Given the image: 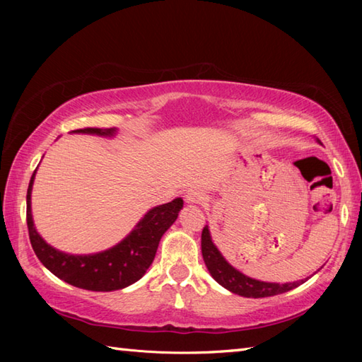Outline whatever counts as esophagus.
Returning <instances> with one entry per match:
<instances>
[{
	"instance_id": "34e87169",
	"label": "esophagus",
	"mask_w": 362,
	"mask_h": 362,
	"mask_svg": "<svg viewBox=\"0 0 362 362\" xmlns=\"http://www.w3.org/2000/svg\"><path fill=\"white\" fill-rule=\"evenodd\" d=\"M205 201V194L201 189H188L185 194V202L189 205H197Z\"/></svg>"
}]
</instances>
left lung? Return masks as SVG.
Wrapping results in <instances>:
<instances>
[{
    "label": "left lung",
    "mask_w": 362,
    "mask_h": 362,
    "mask_svg": "<svg viewBox=\"0 0 362 362\" xmlns=\"http://www.w3.org/2000/svg\"><path fill=\"white\" fill-rule=\"evenodd\" d=\"M319 143V140H317ZM202 257L205 261V266L209 269L210 275L216 280L222 288L228 289L233 294L243 296V297H252V298H261V297H272L283 294L294 289L300 284L305 283V280L292 281V283H271V281H261L257 279H252L238 271L228 261L224 258V255L219 252L216 244L211 240L210 227L205 226L202 230Z\"/></svg>",
    "instance_id": "1"
}]
</instances>
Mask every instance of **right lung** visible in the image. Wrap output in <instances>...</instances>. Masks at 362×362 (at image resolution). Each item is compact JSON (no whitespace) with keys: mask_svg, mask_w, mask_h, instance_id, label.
Segmentation results:
<instances>
[{"mask_svg":"<svg viewBox=\"0 0 362 362\" xmlns=\"http://www.w3.org/2000/svg\"><path fill=\"white\" fill-rule=\"evenodd\" d=\"M71 134L113 138L118 134V129L88 127L73 130ZM35 173L37 169L30 177L26 194V221L30 244H33L37 258L49 272L57 279L81 289L109 292L124 289L140 280L156 258L161 236L174 224L183 209L182 197H175L171 202L153 206L136 222L130 233L113 247L88 253V255H74V253H66L52 247L37 232L33 209H30V194H33Z\"/></svg>","mask_w":362,"mask_h":362,"instance_id":"1","label":"right lung"}]
</instances>
